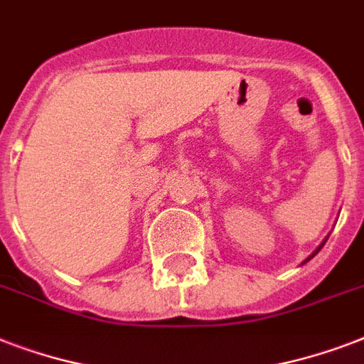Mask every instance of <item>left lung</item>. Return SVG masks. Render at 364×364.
<instances>
[{
	"mask_svg": "<svg viewBox=\"0 0 364 364\" xmlns=\"http://www.w3.org/2000/svg\"><path fill=\"white\" fill-rule=\"evenodd\" d=\"M321 247H323V245H321ZM321 247H319V249H321ZM319 249H317V251H319ZM317 251H316V253H317ZM316 253H314V255H316ZM314 255H311V257H314ZM311 257H310V259H311Z\"/></svg>",
	"mask_w": 364,
	"mask_h": 364,
	"instance_id": "left-lung-1",
	"label": "left lung"
}]
</instances>
